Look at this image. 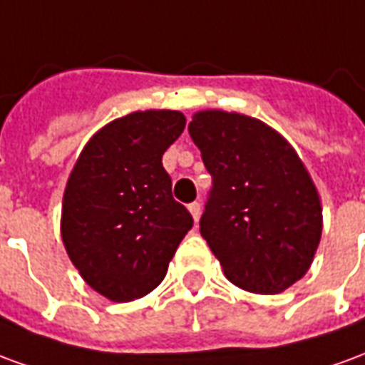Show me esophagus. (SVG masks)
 I'll return each mask as SVG.
<instances>
[{"label":"esophagus","instance_id":"34e87169","mask_svg":"<svg viewBox=\"0 0 365 365\" xmlns=\"http://www.w3.org/2000/svg\"><path fill=\"white\" fill-rule=\"evenodd\" d=\"M187 209H190V213L193 215V221L197 222L199 221V215H201V203H197V201H193V203H190V205H187Z\"/></svg>","mask_w":365,"mask_h":365}]
</instances>
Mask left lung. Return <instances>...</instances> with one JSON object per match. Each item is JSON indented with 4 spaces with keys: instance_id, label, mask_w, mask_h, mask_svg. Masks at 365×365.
Segmentation results:
<instances>
[{
    "instance_id": "obj_1",
    "label": "left lung",
    "mask_w": 365,
    "mask_h": 365,
    "mask_svg": "<svg viewBox=\"0 0 365 365\" xmlns=\"http://www.w3.org/2000/svg\"><path fill=\"white\" fill-rule=\"evenodd\" d=\"M190 135L213 180L201 237L237 287L282 293L321 242V201L303 162L274 128L238 113H197Z\"/></svg>"
}]
</instances>
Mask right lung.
I'll use <instances>...</instances> for the list:
<instances>
[{
  "mask_svg": "<svg viewBox=\"0 0 365 365\" xmlns=\"http://www.w3.org/2000/svg\"><path fill=\"white\" fill-rule=\"evenodd\" d=\"M183 127L180 111H138L113 120L91 136L68 180L66 252L88 285L111 301L127 303L156 289L193 227L162 166Z\"/></svg>",
  "mask_w": 365,
  "mask_h": 365,
  "instance_id": "obj_1",
  "label": "right lung"
}]
</instances>
